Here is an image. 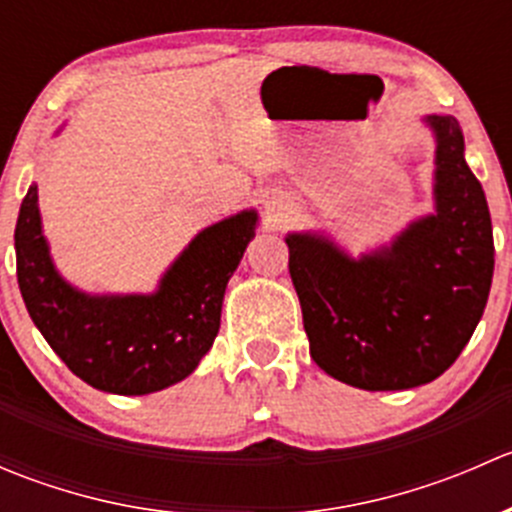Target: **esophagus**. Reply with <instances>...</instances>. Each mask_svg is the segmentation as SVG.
Masks as SVG:
<instances>
[{
	"label": "esophagus",
	"instance_id": "1",
	"mask_svg": "<svg viewBox=\"0 0 512 512\" xmlns=\"http://www.w3.org/2000/svg\"><path fill=\"white\" fill-rule=\"evenodd\" d=\"M265 210L270 215L272 223H285V220L292 218L294 203L287 198L285 193H272L270 198L265 200Z\"/></svg>",
	"mask_w": 512,
	"mask_h": 512
}]
</instances>
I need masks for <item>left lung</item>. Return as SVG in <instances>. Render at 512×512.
I'll use <instances>...</instances> for the list:
<instances>
[{"instance_id":"1","label":"left lung","mask_w":512,"mask_h":512,"mask_svg":"<svg viewBox=\"0 0 512 512\" xmlns=\"http://www.w3.org/2000/svg\"><path fill=\"white\" fill-rule=\"evenodd\" d=\"M423 123L436 141L433 213L359 257L322 230L285 237L309 354L364 391L438 379L476 332L493 282V225L461 126L441 113Z\"/></svg>"}]
</instances>
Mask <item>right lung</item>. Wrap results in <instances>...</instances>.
<instances>
[{"instance_id": "1", "label": "right lung", "mask_w": 512, "mask_h": 512, "mask_svg": "<svg viewBox=\"0 0 512 512\" xmlns=\"http://www.w3.org/2000/svg\"><path fill=\"white\" fill-rule=\"evenodd\" d=\"M257 223L250 208L203 227L153 292L91 294L56 270L32 183L14 230L19 289L36 329L79 379L106 394H153L193 374L210 352L225 287Z\"/></svg>"}]
</instances>
